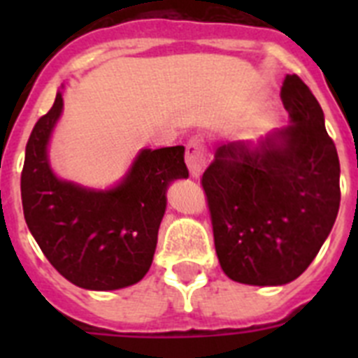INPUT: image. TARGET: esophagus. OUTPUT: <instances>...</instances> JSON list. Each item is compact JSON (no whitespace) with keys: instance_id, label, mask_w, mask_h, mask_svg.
<instances>
[{"instance_id":"esophagus-1","label":"esophagus","mask_w":358,"mask_h":358,"mask_svg":"<svg viewBox=\"0 0 358 358\" xmlns=\"http://www.w3.org/2000/svg\"><path fill=\"white\" fill-rule=\"evenodd\" d=\"M186 164H188L189 176L197 179L206 166V147L201 138H192L186 145Z\"/></svg>"}]
</instances>
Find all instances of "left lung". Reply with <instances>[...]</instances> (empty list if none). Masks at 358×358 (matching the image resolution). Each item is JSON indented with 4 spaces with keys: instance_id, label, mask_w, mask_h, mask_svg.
Wrapping results in <instances>:
<instances>
[{
    "instance_id": "obj_1",
    "label": "left lung",
    "mask_w": 358,
    "mask_h": 358,
    "mask_svg": "<svg viewBox=\"0 0 358 358\" xmlns=\"http://www.w3.org/2000/svg\"><path fill=\"white\" fill-rule=\"evenodd\" d=\"M281 100L290 125L217 147L201 179L220 267L245 285L301 276L339 213V156L321 106L297 75L285 77Z\"/></svg>"
}]
</instances>
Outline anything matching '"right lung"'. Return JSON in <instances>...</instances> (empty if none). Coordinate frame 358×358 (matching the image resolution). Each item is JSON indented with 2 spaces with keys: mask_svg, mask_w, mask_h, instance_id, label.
Here are the masks:
<instances>
[{
  "mask_svg": "<svg viewBox=\"0 0 358 358\" xmlns=\"http://www.w3.org/2000/svg\"><path fill=\"white\" fill-rule=\"evenodd\" d=\"M62 113L59 91L27 143L21 199L24 220L50 264L73 285L116 290L134 285L152 265L166 210V188L186 179L185 147L145 148L110 189L62 181L48 161V141Z\"/></svg>",
  "mask_w": 358,
  "mask_h": 358,
  "instance_id": "1",
  "label": "right lung"
}]
</instances>
